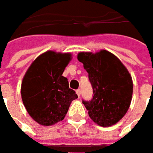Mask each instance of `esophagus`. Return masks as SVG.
I'll use <instances>...</instances> for the list:
<instances>
[{"instance_id": "34e87169", "label": "esophagus", "mask_w": 153, "mask_h": 153, "mask_svg": "<svg viewBox=\"0 0 153 153\" xmlns=\"http://www.w3.org/2000/svg\"><path fill=\"white\" fill-rule=\"evenodd\" d=\"M76 94L78 95V97H80V94H81V90H80V89H77Z\"/></svg>"}]
</instances>
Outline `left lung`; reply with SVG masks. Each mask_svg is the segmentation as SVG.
I'll list each match as a JSON object with an SVG mask.
<instances>
[{
    "instance_id": "8db88e82",
    "label": "left lung",
    "mask_w": 153,
    "mask_h": 153,
    "mask_svg": "<svg viewBox=\"0 0 153 153\" xmlns=\"http://www.w3.org/2000/svg\"><path fill=\"white\" fill-rule=\"evenodd\" d=\"M78 60L88 74L94 97L83 101L90 119L100 127H111L119 122L130 106L133 80L127 67L112 53L79 52Z\"/></svg>"
}]
</instances>
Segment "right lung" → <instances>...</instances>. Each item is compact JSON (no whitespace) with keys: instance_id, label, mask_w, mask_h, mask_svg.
Masks as SVG:
<instances>
[{"instance_id":"right-lung-1","label":"right lung","mask_w":153,"mask_h":153,"mask_svg":"<svg viewBox=\"0 0 153 153\" xmlns=\"http://www.w3.org/2000/svg\"><path fill=\"white\" fill-rule=\"evenodd\" d=\"M71 53L48 50L37 56L27 69L21 84L23 104L32 119L42 126L63 120L72 102L78 98L63 76L72 60Z\"/></svg>"}]
</instances>
